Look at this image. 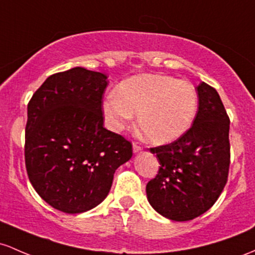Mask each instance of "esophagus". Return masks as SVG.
Masks as SVG:
<instances>
[{"label":"esophagus","instance_id":"1","mask_svg":"<svg viewBox=\"0 0 255 255\" xmlns=\"http://www.w3.org/2000/svg\"><path fill=\"white\" fill-rule=\"evenodd\" d=\"M141 151V146L139 144H136V142H133V152L134 153H138Z\"/></svg>","mask_w":255,"mask_h":255}]
</instances>
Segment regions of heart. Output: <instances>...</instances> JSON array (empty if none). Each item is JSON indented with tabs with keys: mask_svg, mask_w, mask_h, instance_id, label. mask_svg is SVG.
<instances>
[{
	"mask_svg": "<svg viewBox=\"0 0 255 255\" xmlns=\"http://www.w3.org/2000/svg\"><path fill=\"white\" fill-rule=\"evenodd\" d=\"M195 87L166 75L142 74L120 83L103 102V115L110 129L125 128L138 114L139 132L156 145L169 144L186 133L197 113Z\"/></svg>",
	"mask_w": 255,
	"mask_h": 255,
	"instance_id": "obj_1",
	"label": "heart"
}]
</instances>
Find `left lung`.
I'll use <instances>...</instances> for the list:
<instances>
[{
    "mask_svg": "<svg viewBox=\"0 0 255 255\" xmlns=\"http://www.w3.org/2000/svg\"><path fill=\"white\" fill-rule=\"evenodd\" d=\"M196 89L198 111L191 128L175 141L150 149L161 167L147 183V200L175 222L195 219L214 205L230 166V120L222 99L205 82Z\"/></svg>",
    "mask_w": 255,
    "mask_h": 255,
    "instance_id": "obj_1",
    "label": "left lung"
}]
</instances>
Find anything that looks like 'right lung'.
I'll return each mask as SVG.
<instances>
[{
	"label": "right lung",
	"mask_w": 255,
	"mask_h": 255,
	"mask_svg": "<svg viewBox=\"0 0 255 255\" xmlns=\"http://www.w3.org/2000/svg\"><path fill=\"white\" fill-rule=\"evenodd\" d=\"M108 76L74 68L47 78L27 105L25 166L38 195L58 211L83 213L102 203L132 144L104 128Z\"/></svg>",
	"instance_id": "obj_1"
}]
</instances>
